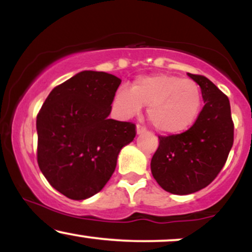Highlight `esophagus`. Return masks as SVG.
Returning <instances> with one entry per match:
<instances>
[{"label": "esophagus", "mask_w": 252, "mask_h": 252, "mask_svg": "<svg viewBox=\"0 0 252 252\" xmlns=\"http://www.w3.org/2000/svg\"><path fill=\"white\" fill-rule=\"evenodd\" d=\"M146 131V129L141 126H136V135H141L142 132Z\"/></svg>", "instance_id": "34e87169"}]
</instances>
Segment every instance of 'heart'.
<instances>
[{
    "instance_id": "b5f03b06",
    "label": "heart",
    "mask_w": 252,
    "mask_h": 252,
    "mask_svg": "<svg viewBox=\"0 0 252 252\" xmlns=\"http://www.w3.org/2000/svg\"><path fill=\"white\" fill-rule=\"evenodd\" d=\"M201 91L190 79L158 73L136 78L131 90L120 86L112 109L120 118L129 120L147 108V117L156 131L176 135L193 126L200 114Z\"/></svg>"
}]
</instances>
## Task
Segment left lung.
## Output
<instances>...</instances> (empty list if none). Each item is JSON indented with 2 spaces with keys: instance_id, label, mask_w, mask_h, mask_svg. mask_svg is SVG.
I'll return each instance as SVG.
<instances>
[{
  "instance_id": "1",
  "label": "left lung",
  "mask_w": 252,
  "mask_h": 252,
  "mask_svg": "<svg viewBox=\"0 0 252 252\" xmlns=\"http://www.w3.org/2000/svg\"><path fill=\"white\" fill-rule=\"evenodd\" d=\"M187 74L200 86L204 108L187 131L158 137L150 162L156 182L179 195L198 192L215 180L233 144L228 98L206 77Z\"/></svg>"
}]
</instances>
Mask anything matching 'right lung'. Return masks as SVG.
<instances>
[{"instance_id": "right-lung-1", "label": "right lung", "mask_w": 252, "mask_h": 252, "mask_svg": "<svg viewBox=\"0 0 252 252\" xmlns=\"http://www.w3.org/2000/svg\"><path fill=\"white\" fill-rule=\"evenodd\" d=\"M122 80L105 72L82 71L54 88L36 117L37 163L51 186L84 200L111 178L135 124L109 118Z\"/></svg>"}]
</instances>
